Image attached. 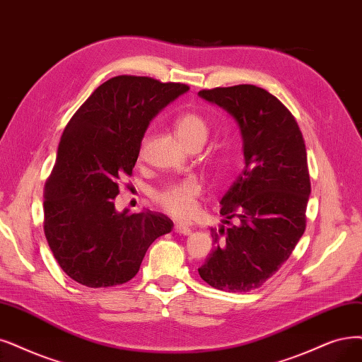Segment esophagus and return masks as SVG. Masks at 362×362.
<instances>
[{"label":"esophagus","mask_w":362,"mask_h":362,"mask_svg":"<svg viewBox=\"0 0 362 362\" xmlns=\"http://www.w3.org/2000/svg\"><path fill=\"white\" fill-rule=\"evenodd\" d=\"M174 233L183 234V235H189L192 233V230L189 228V226H186L183 223H176V225H174Z\"/></svg>","instance_id":"esophagus-1"}]
</instances>
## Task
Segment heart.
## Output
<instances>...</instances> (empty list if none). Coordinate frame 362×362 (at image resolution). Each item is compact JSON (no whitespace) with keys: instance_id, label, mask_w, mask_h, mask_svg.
<instances>
[{"instance_id":"obj_1","label":"heart","mask_w":362,"mask_h":362,"mask_svg":"<svg viewBox=\"0 0 362 362\" xmlns=\"http://www.w3.org/2000/svg\"><path fill=\"white\" fill-rule=\"evenodd\" d=\"M173 131L186 149L192 146H203L209 137L207 120L197 112H185L173 120ZM202 195V183L195 177H186L167 185L155 192V203L168 215L186 219L197 209V199Z\"/></svg>"}]
</instances>
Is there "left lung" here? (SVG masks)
Instances as JSON below:
<instances>
[{
  "mask_svg": "<svg viewBox=\"0 0 362 362\" xmlns=\"http://www.w3.org/2000/svg\"><path fill=\"white\" fill-rule=\"evenodd\" d=\"M228 112L243 139L245 170L222 198L219 228L198 273L210 286L247 292L262 286L291 257L305 230L310 195L305 144L296 117L255 85L203 89Z\"/></svg>",
  "mask_w": 362,
  "mask_h": 362,
  "instance_id": "left-lung-1",
  "label": "left lung"
}]
</instances>
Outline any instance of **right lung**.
<instances>
[{
	"mask_svg": "<svg viewBox=\"0 0 362 362\" xmlns=\"http://www.w3.org/2000/svg\"><path fill=\"white\" fill-rule=\"evenodd\" d=\"M189 89L144 76L100 85L66 124L45 185V235L62 272L88 288L127 284L147 249L173 230L163 213L116 211L151 120Z\"/></svg>",
	"mask_w": 362,
	"mask_h": 362,
	"instance_id": "add662e5",
	"label": "right lung"
}]
</instances>
